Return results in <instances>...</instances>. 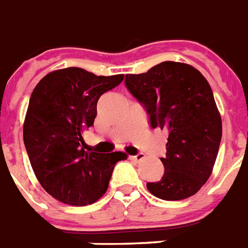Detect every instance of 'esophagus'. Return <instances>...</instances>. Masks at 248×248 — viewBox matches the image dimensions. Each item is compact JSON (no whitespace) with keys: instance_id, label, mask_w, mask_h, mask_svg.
I'll return each mask as SVG.
<instances>
[{"instance_id":"obj_1","label":"esophagus","mask_w":248,"mask_h":248,"mask_svg":"<svg viewBox=\"0 0 248 248\" xmlns=\"http://www.w3.org/2000/svg\"><path fill=\"white\" fill-rule=\"evenodd\" d=\"M129 159L133 161H143L144 159H145V155L144 154H138V155H135V156H129Z\"/></svg>"}]
</instances>
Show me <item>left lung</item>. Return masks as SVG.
Here are the masks:
<instances>
[{
	"mask_svg": "<svg viewBox=\"0 0 248 248\" xmlns=\"http://www.w3.org/2000/svg\"><path fill=\"white\" fill-rule=\"evenodd\" d=\"M129 92L145 107L151 127L168 132L161 180L147 188L163 200H182L211 176L222 140V117L204 76L184 62L164 61L127 75Z\"/></svg>",
	"mask_w": 248,
	"mask_h": 248,
	"instance_id": "obj_1",
	"label": "left lung"
}]
</instances>
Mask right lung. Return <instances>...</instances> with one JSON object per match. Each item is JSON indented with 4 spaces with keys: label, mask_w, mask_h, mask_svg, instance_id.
Listing matches in <instances>:
<instances>
[{
    "label": "right lung",
    "mask_w": 248,
    "mask_h": 248,
    "mask_svg": "<svg viewBox=\"0 0 248 248\" xmlns=\"http://www.w3.org/2000/svg\"><path fill=\"white\" fill-rule=\"evenodd\" d=\"M124 75L96 76L64 68L44 76L31 92L24 144L37 180L54 199L71 205L92 204L105 194L113 167L127 154H97L82 135L93 125L97 101Z\"/></svg>",
    "instance_id": "right-lung-1"
}]
</instances>
